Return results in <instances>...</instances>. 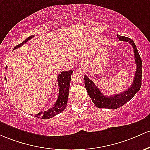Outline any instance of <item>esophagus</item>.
I'll return each mask as SVG.
<instances>
[{"instance_id": "34e87169", "label": "esophagus", "mask_w": 150, "mask_h": 150, "mask_svg": "<svg viewBox=\"0 0 150 150\" xmlns=\"http://www.w3.org/2000/svg\"><path fill=\"white\" fill-rule=\"evenodd\" d=\"M79 67L80 69H84L86 68V64L85 63H84L83 62H81V63L79 64Z\"/></svg>"}]
</instances>
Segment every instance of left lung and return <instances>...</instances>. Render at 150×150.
Wrapping results in <instances>:
<instances>
[{
	"mask_svg": "<svg viewBox=\"0 0 150 150\" xmlns=\"http://www.w3.org/2000/svg\"><path fill=\"white\" fill-rule=\"evenodd\" d=\"M117 37L120 41L128 42L132 46L137 69H136L134 79L131 86L126 91L121 92V93H117L116 95L108 97L104 96L100 89L95 85L93 81L84 75V83H85V87L88 96L91 98L92 101L95 104L96 106L100 108L117 109L120 108L134 97V96L139 91L141 85H142V63L135 44L133 40L128 38L120 36L119 35H117Z\"/></svg>",
	"mask_w": 150,
	"mask_h": 150,
	"instance_id": "1",
	"label": "left lung"
}]
</instances>
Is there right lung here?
<instances>
[{
  "instance_id": "obj_1",
  "label": "right lung",
  "mask_w": 150,
  "mask_h": 150,
  "mask_svg": "<svg viewBox=\"0 0 150 150\" xmlns=\"http://www.w3.org/2000/svg\"><path fill=\"white\" fill-rule=\"evenodd\" d=\"M33 35L29 37L23 42L21 44H19L15 47L13 50L20 47L23 46L28 40L33 38ZM7 68V67H6ZM73 73V71H62L61 74L58 75L57 77V81H58L59 86V96L57 98L56 103L52 107L50 108L47 110H45L44 112H40L35 115V117L38 118L42 119H50L54 116L57 115V114L62 112L64 110L65 108L67 106V101H68L69 96V91L70 82H71V76Z\"/></svg>"
}]
</instances>
